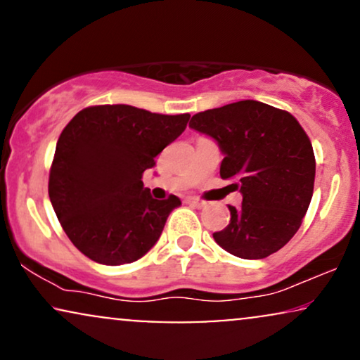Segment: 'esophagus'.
<instances>
[{"label":"esophagus","instance_id":"obj_1","mask_svg":"<svg viewBox=\"0 0 360 360\" xmlns=\"http://www.w3.org/2000/svg\"><path fill=\"white\" fill-rule=\"evenodd\" d=\"M186 203L194 206V208H203V206L206 205L203 200H198V198H188V200H186Z\"/></svg>","mask_w":360,"mask_h":360}]
</instances>
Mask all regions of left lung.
I'll use <instances>...</instances> for the list:
<instances>
[{
    "label": "left lung",
    "mask_w": 360,
    "mask_h": 360,
    "mask_svg": "<svg viewBox=\"0 0 360 360\" xmlns=\"http://www.w3.org/2000/svg\"><path fill=\"white\" fill-rule=\"evenodd\" d=\"M189 127L218 143L221 179L242 193V206H229L230 223L213 233L214 242L240 259L283 249L298 232L315 184V154L298 120L243 100L196 113Z\"/></svg>",
    "instance_id": "8db88e82"
}]
</instances>
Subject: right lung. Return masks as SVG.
I'll list each match as a JSON object with an SVG mask.
<instances>
[{"mask_svg":"<svg viewBox=\"0 0 360 360\" xmlns=\"http://www.w3.org/2000/svg\"><path fill=\"white\" fill-rule=\"evenodd\" d=\"M189 115H159L130 105L81 110L57 140L49 198L77 250L105 266L147 254L162 233L174 194L154 200L143 171L184 131Z\"/></svg>","mask_w":360,"mask_h":360,"instance_id":"obj_1","label":"right lung"}]
</instances>
